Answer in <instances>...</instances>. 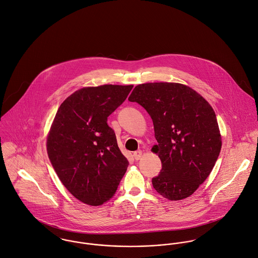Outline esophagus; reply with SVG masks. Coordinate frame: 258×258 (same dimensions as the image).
Masks as SVG:
<instances>
[{
	"mask_svg": "<svg viewBox=\"0 0 258 258\" xmlns=\"http://www.w3.org/2000/svg\"><path fill=\"white\" fill-rule=\"evenodd\" d=\"M134 158H135V160H137V161H139L140 159H142V156H143V153H142V151H136V152H134Z\"/></svg>",
	"mask_w": 258,
	"mask_h": 258,
	"instance_id": "obj_1",
	"label": "esophagus"
}]
</instances>
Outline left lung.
<instances>
[{
    "label": "left lung",
    "instance_id": "left-lung-1",
    "mask_svg": "<svg viewBox=\"0 0 258 258\" xmlns=\"http://www.w3.org/2000/svg\"><path fill=\"white\" fill-rule=\"evenodd\" d=\"M151 115L158 142L152 152L162 162L152 183L164 198L191 196L213 170L222 141L215 111L191 87L176 82L137 85L128 97Z\"/></svg>",
    "mask_w": 258,
    "mask_h": 258
}]
</instances>
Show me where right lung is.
I'll list each match as a JSON object with an SVG mask.
<instances>
[{
	"instance_id": "obj_1",
	"label": "right lung",
	"mask_w": 258,
	"mask_h": 258,
	"mask_svg": "<svg viewBox=\"0 0 258 258\" xmlns=\"http://www.w3.org/2000/svg\"><path fill=\"white\" fill-rule=\"evenodd\" d=\"M134 85L83 87L59 106L47 136V154L65 188L79 201L99 206L115 194L128 162L107 117Z\"/></svg>"
}]
</instances>
